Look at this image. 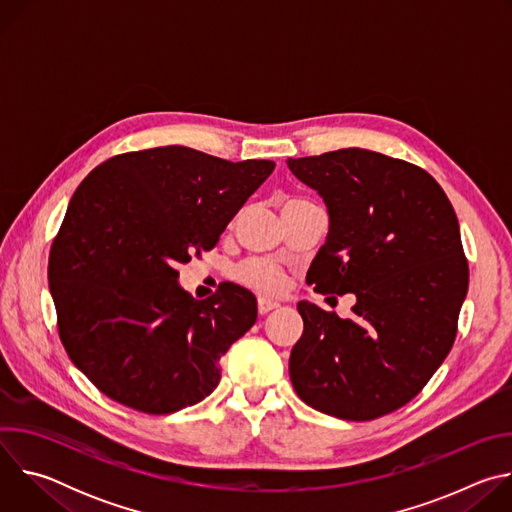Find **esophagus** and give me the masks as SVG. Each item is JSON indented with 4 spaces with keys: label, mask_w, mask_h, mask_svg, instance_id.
Instances as JSON below:
<instances>
[{
    "label": "esophagus",
    "mask_w": 512,
    "mask_h": 512,
    "mask_svg": "<svg viewBox=\"0 0 512 512\" xmlns=\"http://www.w3.org/2000/svg\"><path fill=\"white\" fill-rule=\"evenodd\" d=\"M275 308H279V304H277V302H271V300H265V298H259V302H257V310H259V314H261V316L269 314V312H271V310H275Z\"/></svg>",
    "instance_id": "34e87169"
}]
</instances>
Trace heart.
<instances>
[{"mask_svg": "<svg viewBox=\"0 0 512 512\" xmlns=\"http://www.w3.org/2000/svg\"><path fill=\"white\" fill-rule=\"evenodd\" d=\"M310 200L306 198H298V196H291V198H285L283 200V210L289 208V206H298V204H308ZM237 279L259 291V294H265V296H275V294H281L285 283H287V273L283 267H279L277 263L273 261H267V259H247L245 263L239 265L237 269Z\"/></svg>", "mask_w": 512, "mask_h": 512, "instance_id": "b5f03b06", "label": "heart"}]
</instances>
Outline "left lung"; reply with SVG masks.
I'll use <instances>...</instances> for the list:
<instances>
[{
    "label": "left lung",
    "instance_id": "1",
    "mask_svg": "<svg viewBox=\"0 0 512 512\" xmlns=\"http://www.w3.org/2000/svg\"><path fill=\"white\" fill-rule=\"evenodd\" d=\"M287 166L330 214L306 281L322 296H356L348 320L298 304L304 334L289 379L304 403L340 419L393 413L419 395L458 334L468 259L454 206L423 168L371 150Z\"/></svg>",
    "mask_w": 512,
    "mask_h": 512
}]
</instances>
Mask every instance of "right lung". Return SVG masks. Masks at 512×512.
<instances>
[{"label":"right lung","instance_id":"1","mask_svg":"<svg viewBox=\"0 0 512 512\" xmlns=\"http://www.w3.org/2000/svg\"><path fill=\"white\" fill-rule=\"evenodd\" d=\"M273 168L166 145L109 158L72 194L48 283L66 354L109 399L166 415L216 389L257 302L231 281L194 300L178 265L214 249Z\"/></svg>","mask_w":512,"mask_h":512}]
</instances>
